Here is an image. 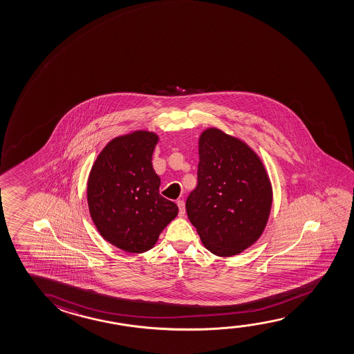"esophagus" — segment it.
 I'll list each match as a JSON object with an SVG mask.
<instances>
[{
	"instance_id": "1",
	"label": "esophagus",
	"mask_w": 354,
	"mask_h": 354,
	"mask_svg": "<svg viewBox=\"0 0 354 354\" xmlns=\"http://www.w3.org/2000/svg\"><path fill=\"white\" fill-rule=\"evenodd\" d=\"M176 205L179 207V216H185V203L184 201H178Z\"/></svg>"
}]
</instances>
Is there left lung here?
Wrapping results in <instances>:
<instances>
[{
  "label": "left lung",
  "mask_w": 354,
  "mask_h": 354,
  "mask_svg": "<svg viewBox=\"0 0 354 354\" xmlns=\"http://www.w3.org/2000/svg\"><path fill=\"white\" fill-rule=\"evenodd\" d=\"M197 186L186 212L202 243L216 256L239 254L259 239L272 208V185L261 159L219 129L200 138Z\"/></svg>",
  "instance_id": "left-lung-1"
}]
</instances>
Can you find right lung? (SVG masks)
Returning a JSON list of instances; mask_svg holds the SVG:
<instances>
[{"label":"right lung","instance_id":"add662e5","mask_svg":"<svg viewBox=\"0 0 354 354\" xmlns=\"http://www.w3.org/2000/svg\"><path fill=\"white\" fill-rule=\"evenodd\" d=\"M158 136L135 131L113 138L98 154L87 183V203L95 225L112 245L142 253L178 216V205L159 194L152 165Z\"/></svg>","mask_w":354,"mask_h":354}]
</instances>
